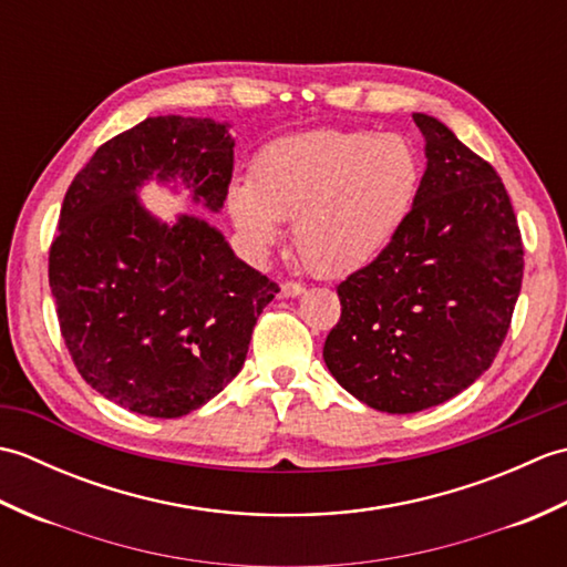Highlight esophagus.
Returning <instances> with one entry per match:
<instances>
[{"mask_svg": "<svg viewBox=\"0 0 567 567\" xmlns=\"http://www.w3.org/2000/svg\"><path fill=\"white\" fill-rule=\"evenodd\" d=\"M302 292H305V287L299 285V282L287 280V282L280 285V295H282V297H297V295H302Z\"/></svg>", "mask_w": 567, "mask_h": 567, "instance_id": "esophagus-1", "label": "esophagus"}]
</instances>
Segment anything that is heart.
<instances>
[{
    "label": "heart",
    "mask_w": 567,
    "mask_h": 567,
    "mask_svg": "<svg viewBox=\"0 0 567 567\" xmlns=\"http://www.w3.org/2000/svg\"><path fill=\"white\" fill-rule=\"evenodd\" d=\"M421 155L400 134L317 128L268 143L228 212L250 248L270 250L280 221L305 268L339 277L365 268L402 231L421 187Z\"/></svg>",
    "instance_id": "b5f03b06"
}]
</instances>
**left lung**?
Masks as SVG:
<instances>
[{
  "label": "left lung",
  "instance_id": "1",
  "mask_svg": "<svg viewBox=\"0 0 567 567\" xmlns=\"http://www.w3.org/2000/svg\"><path fill=\"white\" fill-rule=\"evenodd\" d=\"M426 171L402 231L336 287L341 319L323 343L336 382L388 414H414L492 365L522 292L524 246L487 161L429 114H414Z\"/></svg>",
  "mask_w": 567,
  "mask_h": 567
}]
</instances>
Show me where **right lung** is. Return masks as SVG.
<instances>
[{"instance_id":"obj_1","label":"right lung","mask_w":567,"mask_h":567,"mask_svg":"<svg viewBox=\"0 0 567 567\" xmlns=\"http://www.w3.org/2000/svg\"><path fill=\"white\" fill-rule=\"evenodd\" d=\"M234 175L228 124L151 116L106 141L72 179L48 256L68 351L90 388L143 416L195 412L231 382L260 311L280 292L221 231L143 207L148 179L224 207Z\"/></svg>"}]
</instances>
